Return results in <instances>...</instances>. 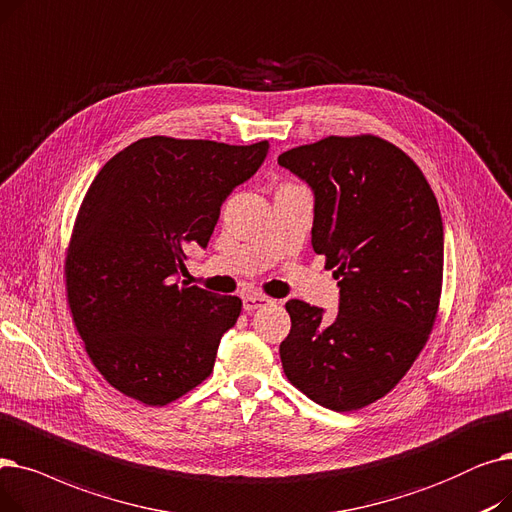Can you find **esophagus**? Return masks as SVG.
<instances>
[{"instance_id":"34e87169","label":"esophagus","mask_w":512,"mask_h":512,"mask_svg":"<svg viewBox=\"0 0 512 512\" xmlns=\"http://www.w3.org/2000/svg\"><path fill=\"white\" fill-rule=\"evenodd\" d=\"M269 302H271V298L260 296V294H250V296L243 298V310L252 312V310H256V308H260V306H266Z\"/></svg>"}]
</instances>
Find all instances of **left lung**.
<instances>
[{
	"label": "left lung",
	"mask_w": 512,
	"mask_h": 512,
	"mask_svg": "<svg viewBox=\"0 0 512 512\" xmlns=\"http://www.w3.org/2000/svg\"><path fill=\"white\" fill-rule=\"evenodd\" d=\"M279 164L312 187V248L339 279V312L329 323L321 308L285 304L283 371L316 404L364 408L400 383L435 325L440 206L415 160L377 135H329L283 152Z\"/></svg>",
	"instance_id": "8db88e82"
}]
</instances>
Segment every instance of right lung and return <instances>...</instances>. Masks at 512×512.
<instances>
[{
	"mask_svg": "<svg viewBox=\"0 0 512 512\" xmlns=\"http://www.w3.org/2000/svg\"><path fill=\"white\" fill-rule=\"evenodd\" d=\"M266 152L269 141L154 135L95 175L66 248V302L93 367L120 394L166 406L210 377L241 300L175 277Z\"/></svg>",
	"mask_w": 512,
	"mask_h": 512,
	"instance_id": "add662e5",
	"label": "right lung"
}]
</instances>
